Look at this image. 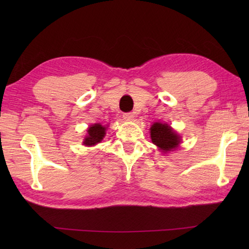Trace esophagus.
<instances>
[{
    "instance_id": "esophagus-1",
    "label": "esophagus",
    "mask_w": 249,
    "mask_h": 249,
    "mask_svg": "<svg viewBox=\"0 0 249 249\" xmlns=\"http://www.w3.org/2000/svg\"><path fill=\"white\" fill-rule=\"evenodd\" d=\"M134 118H135V115H134V113H131V112L124 113V114H123V119H124L125 121H133Z\"/></svg>"
}]
</instances>
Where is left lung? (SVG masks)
<instances>
[{
    "instance_id": "obj_1",
    "label": "left lung",
    "mask_w": 249,
    "mask_h": 249,
    "mask_svg": "<svg viewBox=\"0 0 249 249\" xmlns=\"http://www.w3.org/2000/svg\"><path fill=\"white\" fill-rule=\"evenodd\" d=\"M151 139L155 145L160 147L162 153L174 151L181 143V137L168 124L156 123L151 126Z\"/></svg>"
}]
</instances>
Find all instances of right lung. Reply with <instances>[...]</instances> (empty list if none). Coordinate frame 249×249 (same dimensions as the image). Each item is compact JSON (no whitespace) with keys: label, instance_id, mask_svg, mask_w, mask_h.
Segmentation results:
<instances>
[{"label":"right lung","instance_id":"right-lung-1","mask_svg":"<svg viewBox=\"0 0 249 249\" xmlns=\"http://www.w3.org/2000/svg\"><path fill=\"white\" fill-rule=\"evenodd\" d=\"M106 129H107V127L100 124H93L89 126L88 128V135L83 140V145L93 146L102 142L106 135Z\"/></svg>","mask_w":249,"mask_h":249}]
</instances>
